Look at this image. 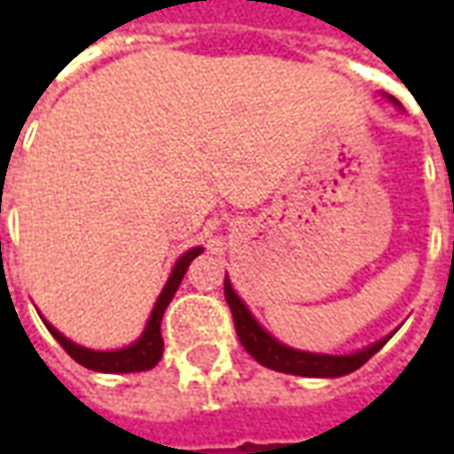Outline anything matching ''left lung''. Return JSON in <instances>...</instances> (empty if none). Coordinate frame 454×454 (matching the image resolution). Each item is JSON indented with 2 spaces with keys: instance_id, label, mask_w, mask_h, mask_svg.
<instances>
[{
  "instance_id": "left-lung-1",
  "label": "left lung",
  "mask_w": 454,
  "mask_h": 454,
  "mask_svg": "<svg viewBox=\"0 0 454 454\" xmlns=\"http://www.w3.org/2000/svg\"><path fill=\"white\" fill-rule=\"evenodd\" d=\"M391 102L399 106V102L389 97ZM223 294L231 306L233 314V324H236V333L240 345L246 348L247 355H253L260 364H265L270 370L285 372V374H299V377H342L350 372L360 370L364 362L370 360L374 352H380L389 338L374 342L370 348L352 355H318V352H304L286 348L272 335L267 333L262 325L257 324L253 314L247 311V306L240 301V296L233 292L231 279H223Z\"/></svg>"
}]
</instances>
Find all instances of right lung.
<instances>
[{
	"label": "right lung",
	"mask_w": 454,
	"mask_h": 454,
	"mask_svg": "<svg viewBox=\"0 0 454 454\" xmlns=\"http://www.w3.org/2000/svg\"><path fill=\"white\" fill-rule=\"evenodd\" d=\"M201 253V247H192L187 250L184 255L179 257L175 267H172V275H169L168 285L165 289L160 292L158 301L153 306V314L148 318V325H145V331L140 335L138 340L129 345V348H121V350H90V348H82V345H77V342L67 340L60 331H55L53 325L43 321L45 328L53 333V338L65 348V352L73 357L74 362H80L82 367L94 372H109V374H121V372H145L153 370L155 364L162 357V335H160V324H162V314H165V309L172 301V296L177 292L179 282H182V277L187 272L189 262L194 260V257Z\"/></svg>",
	"instance_id": "right-lung-1"
}]
</instances>
